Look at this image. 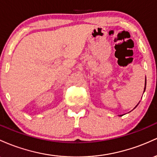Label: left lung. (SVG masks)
I'll return each instance as SVG.
<instances>
[{"mask_svg": "<svg viewBox=\"0 0 157 157\" xmlns=\"http://www.w3.org/2000/svg\"><path fill=\"white\" fill-rule=\"evenodd\" d=\"M145 86H146V78H145ZM136 106H137V105H136Z\"/></svg>", "mask_w": 157, "mask_h": 157, "instance_id": "obj_1", "label": "left lung"}]
</instances>
